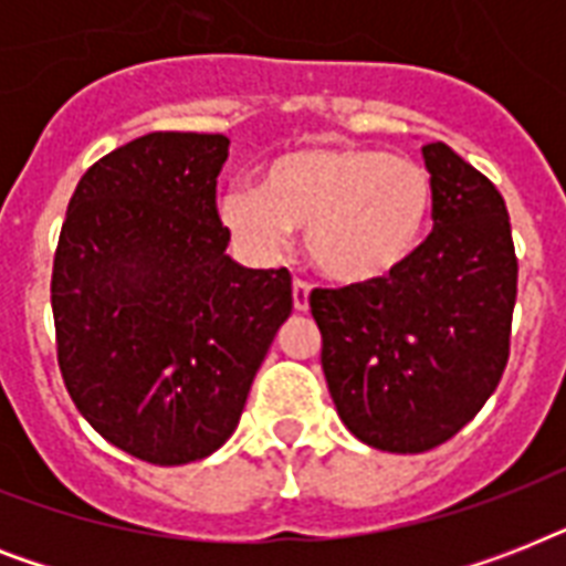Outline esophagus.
Here are the masks:
<instances>
[{
  "mask_svg": "<svg viewBox=\"0 0 566 566\" xmlns=\"http://www.w3.org/2000/svg\"><path fill=\"white\" fill-rule=\"evenodd\" d=\"M308 300L311 284L302 282V279H293V305H296V311H308Z\"/></svg>",
  "mask_w": 566,
  "mask_h": 566,
  "instance_id": "obj_1",
  "label": "esophagus"
}]
</instances>
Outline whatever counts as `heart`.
Returning a JSON list of instances; mask_svg holds the SVG:
<instances>
[{
  "label": "heart",
  "instance_id": "b5f03b06",
  "mask_svg": "<svg viewBox=\"0 0 566 566\" xmlns=\"http://www.w3.org/2000/svg\"><path fill=\"white\" fill-rule=\"evenodd\" d=\"M429 213L426 170L358 146L279 155L264 188L234 181L220 196L222 226L249 255H282L293 229H305L311 261L344 284L394 275L420 247Z\"/></svg>",
  "mask_w": 566,
  "mask_h": 566
}]
</instances>
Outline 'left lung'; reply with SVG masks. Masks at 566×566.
<instances>
[{"instance_id":"left-lung-1","label":"left lung","mask_w":566,"mask_h":566,"mask_svg":"<svg viewBox=\"0 0 566 566\" xmlns=\"http://www.w3.org/2000/svg\"><path fill=\"white\" fill-rule=\"evenodd\" d=\"M434 229L394 275L311 291L323 373L367 447L426 452L464 429L511 349L517 255L505 199L449 149L422 146Z\"/></svg>"}]
</instances>
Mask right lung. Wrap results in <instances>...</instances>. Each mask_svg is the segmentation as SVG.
<instances>
[{
  "mask_svg": "<svg viewBox=\"0 0 566 566\" xmlns=\"http://www.w3.org/2000/svg\"><path fill=\"white\" fill-rule=\"evenodd\" d=\"M229 137L153 132L93 164L52 266L57 367L82 417L128 455L190 464L231 438L275 332L287 270L226 255Z\"/></svg>",
  "mask_w": 566,
  "mask_h": 566,
  "instance_id": "add662e5",
  "label": "right lung"
}]
</instances>
